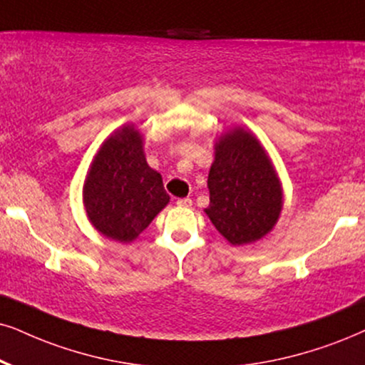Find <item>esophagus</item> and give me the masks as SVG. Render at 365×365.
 <instances>
[{
  "label": "esophagus",
  "instance_id": "esophagus-1",
  "mask_svg": "<svg viewBox=\"0 0 365 365\" xmlns=\"http://www.w3.org/2000/svg\"><path fill=\"white\" fill-rule=\"evenodd\" d=\"M177 205H180V207H192V198H188V197L178 198Z\"/></svg>",
  "mask_w": 365,
  "mask_h": 365
}]
</instances>
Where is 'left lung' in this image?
<instances>
[{
    "instance_id": "obj_1",
    "label": "left lung",
    "mask_w": 365,
    "mask_h": 365,
    "mask_svg": "<svg viewBox=\"0 0 365 365\" xmlns=\"http://www.w3.org/2000/svg\"><path fill=\"white\" fill-rule=\"evenodd\" d=\"M207 187L212 224L234 246L255 242L274 227L281 187L259 141L244 129L220 136Z\"/></svg>"
}]
</instances>
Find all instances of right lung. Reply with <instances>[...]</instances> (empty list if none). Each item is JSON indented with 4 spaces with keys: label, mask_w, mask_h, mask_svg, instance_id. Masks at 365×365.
<instances>
[{
    "label": "right lung",
    "mask_w": 365,
    "mask_h": 365,
    "mask_svg": "<svg viewBox=\"0 0 365 365\" xmlns=\"http://www.w3.org/2000/svg\"><path fill=\"white\" fill-rule=\"evenodd\" d=\"M168 202L161 175L146 163L135 126H124L104 141L84 185L86 212L101 234L131 242Z\"/></svg>",
    "instance_id": "obj_1"
}]
</instances>
